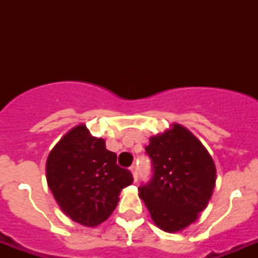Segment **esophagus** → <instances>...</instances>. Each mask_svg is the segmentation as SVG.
Here are the masks:
<instances>
[{"label": "esophagus", "instance_id": "esophagus-1", "mask_svg": "<svg viewBox=\"0 0 258 258\" xmlns=\"http://www.w3.org/2000/svg\"><path fill=\"white\" fill-rule=\"evenodd\" d=\"M130 170H131V172H133L134 180L137 182V179H138V167L135 165H133V166H131V167H130Z\"/></svg>", "mask_w": 258, "mask_h": 258}]
</instances>
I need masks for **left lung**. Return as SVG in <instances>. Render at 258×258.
Returning a JSON list of instances; mask_svg holds the SVG:
<instances>
[{"mask_svg": "<svg viewBox=\"0 0 258 258\" xmlns=\"http://www.w3.org/2000/svg\"><path fill=\"white\" fill-rule=\"evenodd\" d=\"M146 153L154 175L139 197L154 224L167 233L183 230L198 220L216 186L217 170L205 146L180 124L150 138Z\"/></svg>", "mask_w": 258, "mask_h": 258, "instance_id": "1", "label": "left lung"}]
</instances>
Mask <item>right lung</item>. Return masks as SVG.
I'll use <instances>...</instances> for the list:
<instances>
[{
	"instance_id": "right-lung-1",
	"label": "right lung",
	"mask_w": 258,
	"mask_h": 258,
	"mask_svg": "<svg viewBox=\"0 0 258 258\" xmlns=\"http://www.w3.org/2000/svg\"><path fill=\"white\" fill-rule=\"evenodd\" d=\"M45 171L60 209L89 228L112 214L120 191L133 183L131 172L116 165V154L105 149L104 139L92 137L86 124L70 130L56 143Z\"/></svg>"
}]
</instances>
